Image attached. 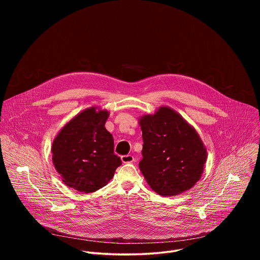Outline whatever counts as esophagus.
<instances>
[{"label":"esophagus","mask_w":260,"mask_h":260,"mask_svg":"<svg viewBox=\"0 0 260 260\" xmlns=\"http://www.w3.org/2000/svg\"><path fill=\"white\" fill-rule=\"evenodd\" d=\"M134 160H135V158H134L133 155L127 154V155L121 156V161H122L123 164H129V162H133Z\"/></svg>","instance_id":"obj_1"}]
</instances>
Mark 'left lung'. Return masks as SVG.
Segmentation results:
<instances>
[{"instance_id": "obj_1", "label": "left lung", "mask_w": 260, "mask_h": 260, "mask_svg": "<svg viewBox=\"0 0 260 260\" xmlns=\"http://www.w3.org/2000/svg\"><path fill=\"white\" fill-rule=\"evenodd\" d=\"M139 124L144 142L139 168L150 188L162 197L192 188L208 157L196 128L168 106L141 116Z\"/></svg>"}]
</instances>
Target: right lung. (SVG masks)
Here are the masks:
<instances>
[{"mask_svg":"<svg viewBox=\"0 0 260 260\" xmlns=\"http://www.w3.org/2000/svg\"><path fill=\"white\" fill-rule=\"evenodd\" d=\"M108 117L109 111L89 107L69 120L53 139L52 162L68 187L94 192L106 186L121 165L114 154L113 137L105 127Z\"/></svg>","mask_w":260,"mask_h":260,"instance_id":"right-lung-1","label":"right lung"}]
</instances>
